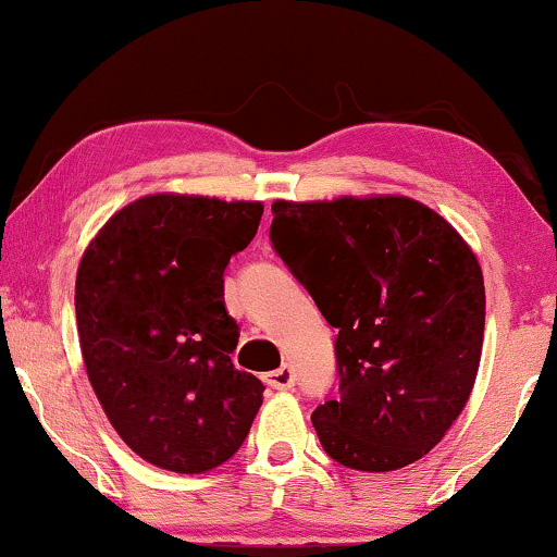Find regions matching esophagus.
Returning a JSON list of instances; mask_svg holds the SVG:
<instances>
[{"label": "esophagus", "instance_id": "esophagus-1", "mask_svg": "<svg viewBox=\"0 0 557 557\" xmlns=\"http://www.w3.org/2000/svg\"><path fill=\"white\" fill-rule=\"evenodd\" d=\"M294 370L288 368V364H281L278 370L265 372L263 375V383L273 387V391H288V387H294Z\"/></svg>", "mask_w": 557, "mask_h": 557}]
</instances>
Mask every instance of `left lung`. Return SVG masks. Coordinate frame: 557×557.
<instances>
[{
  "mask_svg": "<svg viewBox=\"0 0 557 557\" xmlns=\"http://www.w3.org/2000/svg\"><path fill=\"white\" fill-rule=\"evenodd\" d=\"M271 243L337 330L339 395L311 423L357 471L423 459L467 406L484 345L474 250L406 195L276 200Z\"/></svg>",
  "mask_w": 557,
  "mask_h": 557,
  "instance_id": "obj_1",
  "label": "left lung"
}]
</instances>
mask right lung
I'll return each instance as SVG.
<instances>
[{"label": "right lung", "instance_id": "obj_1", "mask_svg": "<svg viewBox=\"0 0 557 557\" xmlns=\"http://www.w3.org/2000/svg\"><path fill=\"white\" fill-rule=\"evenodd\" d=\"M258 200L154 193L124 205L83 250L75 324L106 418L144 461L205 474L246 441L263 383L235 370L223 271L253 240Z\"/></svg>", "mask_w": 557, "mask_h": 557}]
</instances>
